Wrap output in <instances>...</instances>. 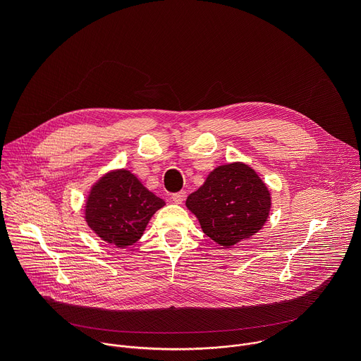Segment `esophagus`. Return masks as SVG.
Returning <instances> with one entry per match:
<instances>
[{
	"label": "esophagus",
	"instance_id": "esophagus-1",
	"mask_svg": "<svg viewBox=\"0 0 361 361\" xmlns=\"http://www.w3.org/2000/svg\"><path fill=\"white\" fill-rule=\"evenodd\" d=\"M171 200H173L176 204H181V202L185 200V191H178V192L171 194Z\"/></svg>",
	"mask_w": 361,
	"mask_h": 361
}]
</instances>
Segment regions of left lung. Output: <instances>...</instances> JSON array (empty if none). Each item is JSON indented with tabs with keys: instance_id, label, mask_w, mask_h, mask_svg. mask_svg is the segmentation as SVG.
<instances>
[{
	"instance_id": "left-lung-1",
	"label": "left lung",
	"mask_w": 361,
	"mask_h": 361,
	"mask_svg": "<svg viewBox=\"0 0 361 361\" xmlns=\"http://www.w3.org/2000/svg\"><path fill=\"white\" fill-rule=\"evenodd\" d=\"M185 205L205 235L223 247H233L263 228L271 195L259 174L237 161L214 169L187 197Z\"/></svg>"
}]
</instances>
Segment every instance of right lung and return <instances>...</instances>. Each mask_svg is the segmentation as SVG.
<instances>
[{
    "instance_id": "add662e5",
    "label": "right lung",
    "mask_w": 361,
    "mask_h": 361,
    "mask_svg": "<svg viewBox=\"0 0 361 361\" xmlns=\"http://www.w3.org/2000/svg\"><path fill=\"white\" fill-rule=\"evenodd\" d=\"M166 202L151 192L128 170L102 176L85 200L87 226L109 244L124 248L137 243L157 210Z\"/></svg>"
}]
</instances>
